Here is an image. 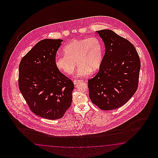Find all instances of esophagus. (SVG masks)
<instances>
[{
	"label": "esophagus",
	"mask_w": 158,
	"mask_h": 158,
	"mask_svg": "<svg viewBox=\"0 0 158 158\" xmlns=\"http://www.w3.org/2000/svg\"><path fill=\"white\" fill-rule=\"evenodd\" d=\"M83 81V80H81V79H80V80L75 79V80H74V81H73V83H74L75 85H77V83H80V82H81V81Z\"/></svg>",
	"instance_id": "34e87169"
}]
</instances>
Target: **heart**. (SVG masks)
Returning <instances> with one entry per match:
<instances>
[{"label":"heart","mask_w":158,"mask_h":158,"mask_svg":"<svg viewBox=\"0 0 158 158\" xmlns=\"http://www.w3.org/2000/svg\"><path fill=\"white\" fill-rule=\"evenodd\" d=\"M64 55H58L55 64L61 72L72 75L79 65L77 75L88 77L101 67L103 58V45L97 37L75 39L64 48Z\"/></svg>","instance_id":"1"}]
</instances>
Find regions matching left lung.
I'll use <instances>...</instances> for the list:
<instances>
[{"instance_id":"8db88e82","label":"left lung","mask_w":158,"mask_h":158,"mask_svg":"<svg viewBox=\"0 0 158 158\" xmlns=\"http://www.w3.org/2000/svg\"><path fill=\"white\" fill-rule=\"evenodd\" d=\"M105 52L99 71L88 81L91 102L102 110L125 104L137 91L141 67L133 44L110 29L97 31Z\"/></svg>"}]
</instances>
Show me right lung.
Returning <instances> with one entry per match:
<instances>
[{
    "label": "right lung",
    "mask_w": 158,
    "mask_h": 158,
    "mask_svg": "<svg viewBox=\"0 0 158 158\" xmlns=\"http://www.w3.org/2000/svg\"><path fill=\"white\" fill-rule=\"evenodd\" d=\"M62 41L40 40L19 63V90L32 112L48 119L61 118L72 103L74 84L55 64Z\"/></svg>",
    "instance_id": "add662e5"
}]
</instances>
